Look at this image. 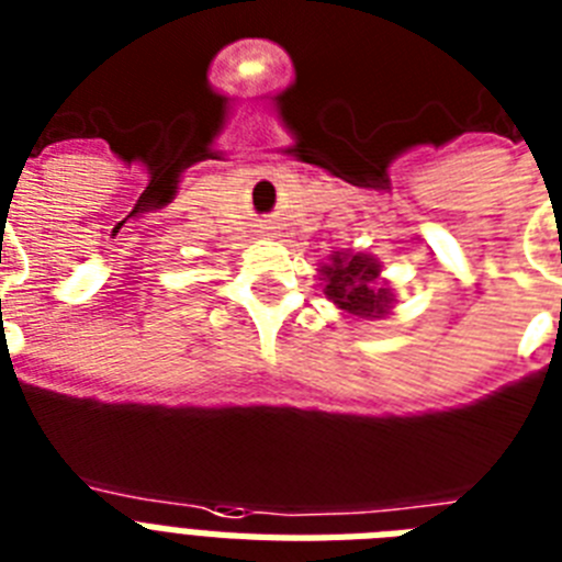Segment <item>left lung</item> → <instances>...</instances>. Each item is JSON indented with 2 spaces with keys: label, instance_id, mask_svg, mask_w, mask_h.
<instances>
[{
  "label": "left lung",
  "instance_id": "obj_1",
  "mask_svg": "<svg viewBox=\"0 0 562 562\" xmlns=\"http://www.w3.org/2000/svg\"><path fill=\"white\" fill-rule=\"evenodd\" d=\"M382 265L368 254H333L329 262L321 268L324 277V294L347 315L356 317H382L391 312V289L379 285Z\"/></svg>",
  "mask_w": 562,
  "mask_h": 562
}]
</instances>
